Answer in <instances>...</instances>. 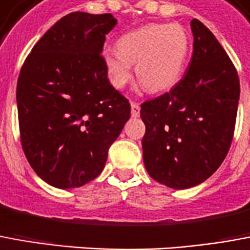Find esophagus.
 Masks as SVG:
<instances>
[{"mask_svg":"<svg viewBox=\"0 0 250 250\" xmlns=\"http://www.w3.org/2000/svg\"><path fill=\"white\" fill-rule=\"evenodd\" d=\"M139 111H141V107L138 103H131V116L132 118H138L139 116Z\"/></svg>","mask_w":250,"mask_h":250,"instance_id":"obj_1","label":"esophagus"}]
</instances>
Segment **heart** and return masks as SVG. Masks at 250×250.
I'll use <instances>...</instances> for the list:
<instances>
[{
	"label": "heart",
	"instance_id": "b5f03b06",
	"mask_svg": "<svg viewBox=\"0 0 250 250\" xmlns=\"http://www.w3.org/2000/svg\"><path fill=\"white\" fill-rule=\"evenodd\" d=\"M118 50L107 48L103 62L113 88L123 89L132 78L150 93H161L179 83L186 70L191 42L179 24H147L122 35Z\"/></svg>",
	"mask_w": 250,
	"mask_h": 250
}]
</instances>
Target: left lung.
<instances>
[{
	"mask_svg": "<svg viewBox=\"0 0 250 250\" xmlns=\"http://www.w3.org/2000/svg\"><path fill=\"white\" fill-rule=\"evenodd\" d=\"M193 52L186 76L165 95L141 105L146 125L143 162L151 179L187 189L214 174L234 134L240 80L208 28L191 21Z\"/></svg>",
	"mask_w": 250,
	"mask_h": 250,
	"instance_id": "1",
	"label": "left lung"
}]
</instances>
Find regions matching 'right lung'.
<instances>
[{"label": "right lung", "mask_w": 250, "mask_h": 250, "mask_svg": "<svg viewBox=\"0 0 250 250\" xmlns=\"http://www.w3.org/2000/svg\"><path fill=\"white\" fill-rule=\"evenodd\" d=\"M116 22L109 13H69L22 64L16 92L22 150L36 174L55 188L95 180L130 119V103L109 83L101 57Z\"/></svg>", "instance_id": "obj_1"}]
</instances>
